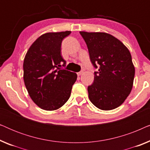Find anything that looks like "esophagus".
<instances>
[{"label": "esophagus", "mask_w": 150, "mask_h": 150, "mask_svg": "<svg viewBox=\"0 0 150 150\" xmlns=\"http://www.w3.org/2000/svg\"><path fill=\"white\" fill-rule=\"evenodd\" d=\"M83 72H84V71H83V70H81V71H79V72L77 73V75H78V76H81V75L83 74Z\"/></svg>", "instance_id": "1"}]
</instances>
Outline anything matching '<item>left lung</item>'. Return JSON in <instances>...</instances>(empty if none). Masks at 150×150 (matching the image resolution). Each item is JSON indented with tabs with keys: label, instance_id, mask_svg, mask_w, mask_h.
Listing matches in <instances>:
<instances>
[{
	"label": "left lung",
	"instance_id": "left-lung-1",
	"mask_svg": "<svg viewBox=\"0 0 150 150\" xmlns=\"http://www.w3.org/2000/svg\"><path fill=\"white\" fill-rule=\"evenodd\" d=\"M90 61L97 71L87 88L90 101L104 110L114 109L125 101L132 90L135 69L128 49L106 33L81 31Z\"/></svg>",
	"mask_w": 150,
	"mask_h": 150
}]
</instances>
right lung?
<instances>
[{
  "mask_svg": "<svg viewBox=\"0 0 150 150\" xmlns=\"http://www.w3.org/2000/svg\"><path fill=\"white\" fill-rule=\"evenodd\" d=\"M70 33L42 35L30 46L24 58L26 88L33 101L44 110H57L65 104L76 81V74L62 68L66 61L61 54V43Z\"/></svg>",
  "mask_w": 150,
  "mask_h": 150,
  "instance_id": "right-lung-1",
  "label": "right lung"
}]
</instances>
